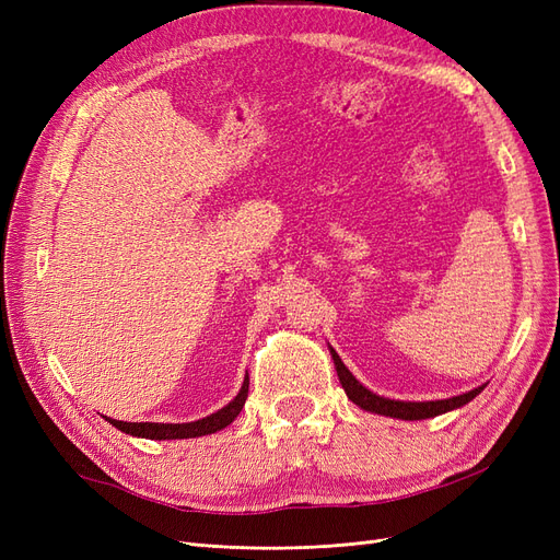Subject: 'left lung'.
<instances>
[{"label":"left lung","mask_w":560,"mask_h":560,"mask_svg":"<svg viewBox=\"0 0 560 560\" xmlns=\"http://www.w3.org/2000/svg\"><path fill=\"white\" fill-rule=\"evenodd\" d=\"M331 360L336 366L338 381H341L346 395L352 404H358L360 409L369 411V413H378V416H389V418H399V420H425V418H434L448 413L453 409H460V406L469 404L474 397H477L483 385L469 389V393H463L457 397H448V399H434V401H401V399H389V397H381L376 393H371L369 387H364L358 378L352 376V371L341 362L338 352L329 346Z\"/></svg>","instance_id":"obj_1"}]
</instances>
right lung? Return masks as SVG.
Wrapping results in <instances>:
<instances>
[{
    "label": "right lung",
    "instance_id": "obj_1",
    "mask_svg": "<svg viewBox=\"0 0 560 560\" xmlns=\"http://www.w3.org/2000/svg\"><path fill=\"white\" fill-rule=\"evenodd\" d=\"M247 389H249V376H245L241 393L235 395L224 409H219L206 418L194 420V422H124V420H114L107 418L109 425L116 430H121L130 436H142V439H156V442H165V439H194V436H206L214 434L219 430H224L226 425L238 418L241 409L245 406L247 399Z\"/></svg>",
    "mask_w": 560,
    "mask_h": 560
}]
</instances>
